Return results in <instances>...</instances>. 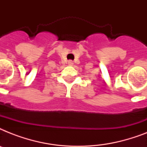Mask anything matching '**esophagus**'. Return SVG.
<instances>
[{
  "mask_svg": "<svg viewBox=\"0 0 147 147\" xmlns=\"http://www.w3.org/2000/svg\"><path fill=\"white\" fill-rule=\"evenodd\" d=\"M68 63H69V65H73V62H72L71 60H69V62H68Z\"/></svg>",
  "mask_w": 147,
  "mask_h": 147,
  "instance_id": "34e87169",
  "label": "esophagus"
}]
</instances>
